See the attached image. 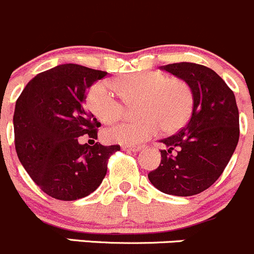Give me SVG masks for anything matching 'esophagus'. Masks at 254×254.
<instances>
[{"label":"esophagus","mask_w":254,"mask_h":254,"mask_svg":"<svg viewBox=\"0 0 254 254\" xmlns=\"http://www.w3.org/2000/svg\"><path fill=\"white\" fill-rule=\"evenodd\" d=\"M123 149H125V151H129V152H138V151H141L142 147L141 146H126V147H123Z\"/></svg>","instance_id":"esophagus-1"}]
</instances>
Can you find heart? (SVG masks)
I'll return each mask as SVG.
<instances>
[{"mask_svg":"<svg viewBox=\"0 0 254 254\" xmlns=\"http://www.w3.org/2000/svg\"><path fill=\"white\" fill-rule=\"evenodd\" d=\"M112 85L127 105L138 102L137 112L142 117L106 129L103 136L108 142L138 144L156 136L161 128L165 133H173L183 127L192 115V88L180 77L142 71L117 77ZM113 87L107 81H98L89 87L86 95L88 110L103 123L115 122L125 112V103Z\"/></svg>","mask_w":254,"mask_h":254,"instance_id":"b5f03b06","label":"heart"}]
</instances>
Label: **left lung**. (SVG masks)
Returning <instances> with one entry per match:
<instances>
[{"label": "left lung", "instance_id": "8db88e82", "mask_svg": "<svg viewBox=\"0 0 254 254\" xmlns=\"http://www.w3.org/2000/svg\"><path fill=\"white\" fill-rule=\"evenodd\" d=\"M162 69L188 82L193 92L190 122L161 142V163L148 180L161 192L188 197L211 187L223 173L240 139V113L234 93L206 66L180 62Z\"/></svg>", "mask_w": 254, "mask_h": 254}]
</instances>
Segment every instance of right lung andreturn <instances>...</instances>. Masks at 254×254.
Instances as JSON below:
<instances>
[{"mask_svg": "<svg viewBox=\"0 0 254 254\" xmlns=\"http://www.w3.org/2000/svg\"><path fill=\"white\" fill-rule=\"evenodd\" d=\"M106 76L107 72L79 64H60L33 77L17 98V156L33 182L56 199L91 194L107 173L111 154L120 151L118 144L79 142L83 134L97 139L101 123L83 102L87 89Z\"/></svg>", "mask_w": 254, "mask_h": 254, "instance_id": "add662e5", "label": "right lung"}]
</instances>
